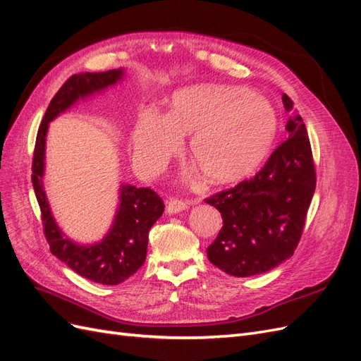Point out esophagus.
Returning <instances> with one entry per match:
<instances>
[{"label": "esophagus", "mask_w": 361, "mask_h": 361, "mask_svg": "<svg viewBox=\"0 0 361 361\" xmlns=\"http://www.w3.org/2000/svg\"><path fill=\"white\" fill-rule=\"evenodd\" d=\"M190 202H183V200H179V199H169L166 202V206H167V212L169 214H178V212H182L185 209H188L190 207Z\"/></svg>", "instance_id": "34e87169"}]
</instances>
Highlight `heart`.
<instances>
[{
	"label": "heart",
	"instance_id": "obj_1",
	"mask_svg": "<svg viewBox=\"0 0 361 361\" xmlns=\"http://www.w3.org/2000/svg\"><path fill=\"white\" fill-rule=\"evenodd\" d=\"M279 114L267 97L244 87L195 85L173 94L169 111H143L133 129V158L146 176L159 174L188 137V157L212 185L247 178L279 134Z\"/></svg>",
	"mask_w": 361,
	"mask_h": 361
}]
</instances>
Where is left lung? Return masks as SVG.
Returning <instances> with one entry per match:
<instances>
[{
	"mask_svg": "<svg viewBox=\"0 0 361 361\" xmlns=\"http://www.w3.org/2000/svg\"><path fill=\"white\" fill-rule=\"evenodd\" d=\"M289 138L272 152L255 178L214 194L223 227L206 253L211 264L235 277L262 274L289 259L302 233L316 188L310 140L288 94Z\"/></svg>",
	"mask_w": 361,
	"mask_h": 361,
	"instance_id": "left-lung-1",
	"label": "left lung"
}]
</instances>
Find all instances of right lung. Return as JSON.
I'll list each match as a JSON object with an SVG mask.
<instances>
[{
  "label": "right lung",
  "mask_w": 361,
  "mask_h": 361,
  "mask_svg": "<svg viewBox=\"0 0 361 361\" xmlns=\"http://www.w3.org/2000/svg\"><path fill=\"white\" fill-rule=\"evenodd\" d=\"M125 76L123 69L106 72H84L72 75L52 97L37 130L35 158H32V187L42 212L43 232L51 253L64 262L76 274L101 285H118L145 264L149 231L164 212V202L150 188H137L123 183L118 190V206L110 231L102 241L82 245L61 232L54 220L43 190L45 174V146L49 122L69 108L94 93L104 92Z\"/></svg>",
  "instance_id": "1"
}]
</instances>
